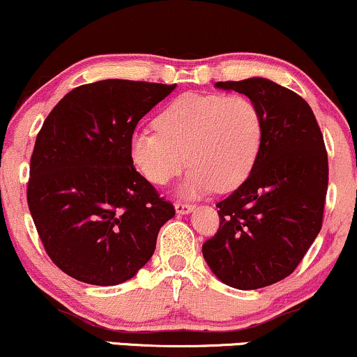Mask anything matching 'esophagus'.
Listing matches in <instances>:
<instances>
[{"label":"esophagus","instance_id":"1","mask_svg":"<svg viewBox=\"0 0 357 357\" xmlns=\"http://www.w3.org/2000/svg\"><path fill=\"white\" fill-rule=\"evenodd\" d=\"M192 211H194V205L192 204H183V202L175 204V212H177L178 215H185V213H190Z\"/></svg>","mask_w":357,"mask_h":357}]
</instances>
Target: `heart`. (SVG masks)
I'll use <instances>...</instances> for the list:
<instances>
[{
    "mask_svg": "<svg viewBox=\"0 0 357 357\" xmlns=\"http://www.w3.org/2000/svg\"><path fill=\"white\" fill-rule=\"evenodd\" d=\"M155 127L130 137V157L155 185L170 182L185 162L192 165L178 187L183 197L237 188L252 172L264 140L262 113L242 95L185 93L162 108Z\"/></svg>",
    "mask_w": 357,
    "mask_h": 357,
    "instance_id": "b5f03b06",
    "label": "heart"
}]
</instances>
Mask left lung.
I'll return each mask as SVG.
<instances>
[{
  "mask_svg": "<svg viewBox=\"0 0 357 357\" xmlns=\"http://www.w3.org/2000/svg\"><path fill=\"white\" fill-rule=\"evenodd\" d=\"M249 96L264 119V140L252 172L217 204L220 225L202 245L215 278L252 291L291 275L322 225L328 153L304 98L267 78L217 82Z\"/></svg>",
  "mask_w": 357,
  "mask_h": 357,
  "instance_id": "obj_1",
  "label": "left lung"
}]
</instances>
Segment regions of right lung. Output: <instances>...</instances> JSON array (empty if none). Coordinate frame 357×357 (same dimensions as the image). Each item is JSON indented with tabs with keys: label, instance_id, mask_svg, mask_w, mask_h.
<instances>
[{
	"label": "right lung",
	"instance_id": "right-lung-1",
	"mask_svg": "<svg viewBox=\"0 0 357 357\" xmlns=\"http://www.w3.org/2000/svg\"><path fill=\"white\" fill-rule=\"evenodd\" d=\"M175 86L102 79L71 90L46 116L28 207L46 254L73 279L93 286L132 279L175 215L130 157L137 123Z\"/></svg>",
	"mask_w": 357,
	"mask_h": 357
}]
</instances>
